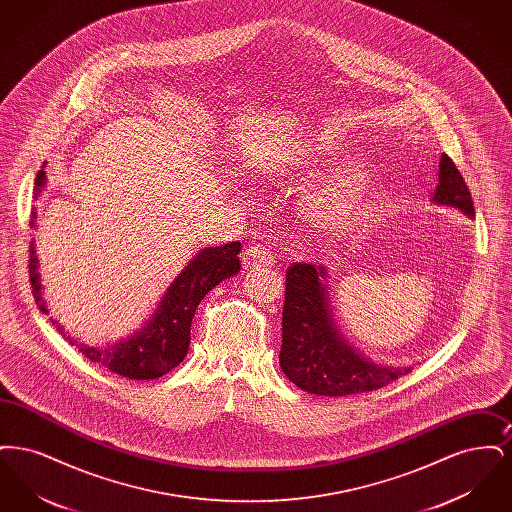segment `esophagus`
<instances>
[{
    "label": "esophagus",
    "instance_id": "34e87169",
    "mask_svg": "<svg viewBox=\"0 0 512 512\" xmlns=\"http://www.w3.org/2000/svg\"><path fill=\"white\" fill-rule=\"evenodd\" d=\"M244 261L249 267H263V265H272L274 257H272V251L265 245H251L244 253Z\"/></svg>",
    "mask_w": 512,
    "mask_h": 512
}]
</instances>
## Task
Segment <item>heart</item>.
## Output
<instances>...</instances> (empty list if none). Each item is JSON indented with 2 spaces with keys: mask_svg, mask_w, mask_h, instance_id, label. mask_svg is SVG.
Masks as SVG:
<instances>
[{
  "mask_svg": "<svg viewBox=\"0 0 512 512\" xmlns=\"http://www.w3.org/2000/svg\"><path fill=\"white\" fill-rule=\"evenodd\" d=\"M272 171L288 174L293 169L309 165V155L301 149H286L272 159ZM370 171L365 163H351L347 169L334 174L330 180L318 184L305 195L303 211L318 228H330L338 224L353 209L357 197L365 190Z\"/></svg>",
  "mask_w": 512,
  "mask_h": 512,
  "instance_id": "obj_1",
  "label": "heart"
}]
</instances>
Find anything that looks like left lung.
Masks as SVG:
<instances>
[{
    "label": "left lung",
    "instance_id": "8db88e82",
    "mask_svg": "<svg viewBox=\"0 0 512 512\" xmlns=\"http://www.w3.org/2000/svg\"><path fill=\"white\" fill-rule=\"evenodd\" d=\"M436 205L455 207L474 219V203L463 174L443 153L439 159ZM328 272L322 265L293 263L286 272L280 366L297 388L315 395L343 397L384 388L413 366L376 365L349 345L332 317Z\"/></svg>",
    "mask_w": 512,
    "mask_h": 512
}]
</instances>
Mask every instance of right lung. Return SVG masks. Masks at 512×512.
<instances>
[{"label":"right lung","instance_id":"add662e5","mask_svg":"<svg viewBox=\"0 0 512 512\" xmlns=\"http://www.w3.org/2000/svg\"><path fill=\"white\" fill-rule=\"evenodd\" d=\"M48 184L46 171L38 172L34 199H38ZM36 207L32 209L30 226H38ZM242 249L240 242L205 247L199 249L188 265L178 272V276L169 284V288L159 299L157 307L149 315L142 328L132 332L130 336L113 341L109 345H86L78 343L65 334V328L51 318L57 326L59 334H63L78 351L107 370L130 378V380H155L174 366L180 365L190 349V328L197 305L201 299L219 286L222 280L240 272L238 253ZM40 261L36 255V240L30 242V284L34 299L42 313L48 315V303L42 297L44 286L40 280Z\"/></svg>","mask_w":512,"mask_h":512}]
</instances>
